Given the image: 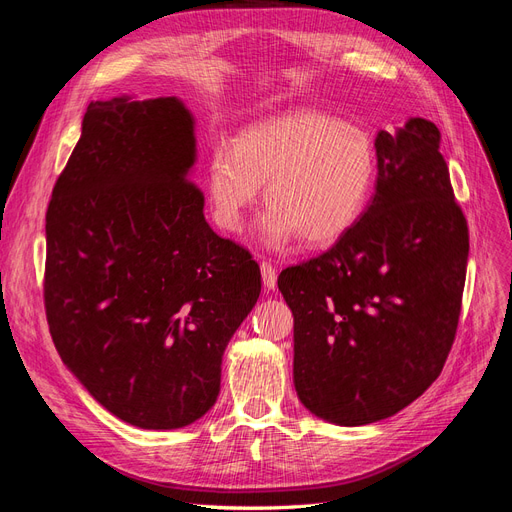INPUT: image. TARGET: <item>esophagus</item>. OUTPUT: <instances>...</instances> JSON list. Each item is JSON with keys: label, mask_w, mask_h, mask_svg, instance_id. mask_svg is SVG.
Here are the masks:
<instances>
[{"label": "esophagus", "mask_w": 512, "mask_h": 512, "mask_svg": "<svg viewBox=\"0 0 512 512\" xmlns=\"http://www.w3.org/2000/svg\"><path fill=\"white\" fill-rule=\"evenodd\" d=\"M260 273H262V284H265V288L273 290L277 286V269L271 265L269 260H262L260 262Z\"/></svg>", "instance_id": "obj_1"}]
</instances>
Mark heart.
<instances>
[{
	"mask_svg": "<svg viewBox=\"0 0 512 512\" xmlns=\"http://www.w3.org/2000/svg\"><path fill=\"white\" fill-rule=\"evenodd\" d=\"M376 147L365 130L337 117L297 111L243 128L232 147L218 145L207 164L213 218L239 232L267 183L260 230L269 245L299 235L329 245L359 222L376 181Z\"/></svg>",
	"mask_w": 512,
	"mask_h": 512,
	"instance_id": "obj_1",
	"label": "heart"
}]
</instances>
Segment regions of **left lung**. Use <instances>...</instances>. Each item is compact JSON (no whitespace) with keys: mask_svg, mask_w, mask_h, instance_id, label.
I'll return each mask as SVG.
<instances>
[{"mask_svg":"<svg viewBox=\"0 0 512 512\" xmlns=\"http://www.w3.org/2000/svg\"><path fill=\"white\" fill-rule=\"evenodd\" d=\"M369 207L324 254L286 267L294 389L335 425L404 410L440 376L455 342L470 252L436 123L376 136Z\"/></svg>","mask_w":512,"mask_h":512,"instance_id":"1","label":"left lung"}]
</instances>
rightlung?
<instances>
[{
    "mask_svg": "<svg viewBox=\"0 0 512 512\" xmlns=\"http://www.w3.org/2000/svg\"><path fill=\"white\" fill-rule=\"evenodd\" d=\"M194 119L177 98L87 106L46 209L44 309L61 361L143 429L194 423L260 294V267L215 235L188 177Z\"/></svg>",
    "mask_w": 512,
    "mask_h": 512,
    "instance_id": "obj_1",
    "label": "right lung"
}]
</instances>
